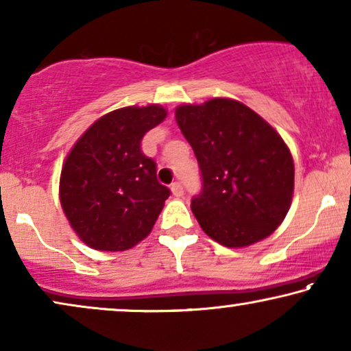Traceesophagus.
Masks as SVG:
<instances>
[{
    "mask_svg": "<svg viewBox=\"0 0 351 351\" xmlns=\"http://www.w3.org/2000/svg\"><path fill=\"white\" fill-rule=\"evenodd\" d=\"M171 190H172V195L177 196V198H180V196L184 195V186H182L180 182H174V184L171 185Z\"/></svg>",
    "mask_w": 351,
    "mask_h": 351,
    "instance_id": "1",
    "label": "esophagus"
}]
</instances>
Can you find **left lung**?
<instances>
[{"label":"left lung","instance_id":"8db88e82","mask_svg":"<svg viewBox=\"0 0 351 351\" xmlns=\"http://www.w3.org/2000/svg\"><path fill=\"white\" fill-rule=\"evenodd\" d=\"M201 171L191 210L206 234L243 247L275 232L289 210L294 162L285 141L241 102L213 99L176 110Z\"/></svg>","mask_w":351,"mask_h":351}]
</instances>
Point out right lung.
Listing matches in <instances>:
<instances>
[{
    "instance_id": "obj_1",
    "label": "right lung",
    "mask_w": 351,
    "mask_h": 351,
    "mask_svg": "<svg viewBox=\"0 0 351 351\" xmlns=\"http://www.w3.org/2000/svg\"><path fill=\"white\" fill-rule=\"evenodd\" d=\"M166 118L160 105L124 107L97 119L66 156L60 203L71 228L97 251H126L152 232L171 190L142 138Z\"/></svg>"
}]
</instances>
